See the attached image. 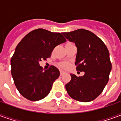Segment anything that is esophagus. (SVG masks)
Wrapping results in <instances>:
<instances>
[{"label":"esophagus","mask_w":121,"mask_h":121,"mask_svg":"<svg viewBox=\"0 0 121 121\" xmlns=\"http://www.w3.org/2000/svg\"><path fill=\"white\" fill-rule=\"evenodd\" d=\"M64 73H65L64 71H60V75H61V76H62V75H63V74H64Z\"/></svg>","instance_id":"1"}]
</instances>
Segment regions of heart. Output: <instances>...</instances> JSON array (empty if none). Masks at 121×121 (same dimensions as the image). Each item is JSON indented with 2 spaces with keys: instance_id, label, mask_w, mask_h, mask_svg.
I'll use <instances>...</instances> for the list:
<instances>
[{
  "instance_id": "heart-1",
  "label": "heart",
  "mask_w": 121,
  "mask_h": 121,
  "mask_svg": "<svg viewBox=\"0 0 121 121\" xmlns=\"http://www.w3.org/2000/svg\"><path fill=\"white\" fill-rule=\"evenodd\" d=\"M60 67L63 69H67L69 67V64L67 63H61L60 64Z\"/></svg>"
}]
</instances>
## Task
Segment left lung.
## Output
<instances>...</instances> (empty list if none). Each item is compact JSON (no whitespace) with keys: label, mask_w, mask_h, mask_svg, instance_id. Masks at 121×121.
<instances>
[{"label":"left lung","mask_w":121,"mask_h":121,"mask_svg":"<svg viewBox=\"0 0 121 121\" xmlns=\"http://www.w3.org/2000/svg\"><path fill=\"white\" fill-rule=\"evenodd\" d=\"M63 35L77 47L76 70L85 73L83 76L71 74V81L65 85L72 99L87 102L100 95L109 80L112 63L104 42L93 32L78 29Z\"/></svg>","instance_id":"1"}]
</instances>
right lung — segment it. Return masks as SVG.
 Returning a JSON list of instances; mask_svg holds the SVG:
<instances>
[{"label":"right lung","mask_w":121,"mask_h":121,"mask_svg":"<svg viewBox=\"0 0 121 121\" xmlns=\"http://www.w3.org/2000/svg\"><path fill=\"white\" fill-rule=\"evenodd\" d=\"M65 41L60 33L38 28L17 45L11 59V73L17 90L25 98L37 101L50 93L60 71L53 65L44 71L39 62L50 58L54 48Z\"/></svg>","instance_id":"obj_1"}]
</instances>
